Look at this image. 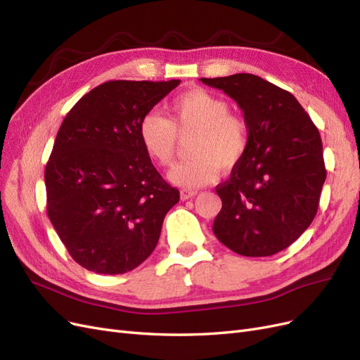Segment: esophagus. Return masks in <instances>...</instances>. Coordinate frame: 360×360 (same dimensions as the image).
Returning a JSON list of instances; mask_svg holds the SVG:
<instances>
[{
  "mask_svg": "<svg viewBox=\"0 0 360 360\" xmlns=\"http://www.w3.org/2000/svg\"><path fill=\"white\" fill-rule=\"evenodd\" d=\"M198 192L197 191H191V189H183L181 192H180V198L183 200V201H186V200H189V198H193L195 195H197Z\"/></svg>",
  "mask_w": 360,
  "mask_h": 360,
  "instance_id": "34e87169",
  "label": "esophagus"
}]
</instances>
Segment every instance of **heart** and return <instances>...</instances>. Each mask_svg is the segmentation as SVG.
Listing matches in <instances>:
<instances>
[{"instance_id": "b5f03b06", "label": "heart", "mask_w": 360, "mask_h": 360, "mask_svg": "<svg viewBox=\"0 0 360 360\" xmlns=\"http://www.w3.org/2000/svg\"><path fill=\"white\" fill-rule=\"evenodd\" d=\"M228 103L202 89L179 94L169 106V118L148 112L138 126L139 143L160 167H168L176 156L177 134L193 135L189 158L168 172L177 186L195 189L212 183L219 169L234 168L249 143L245 118L228 112Z\"/></svg>"}]
</instances>
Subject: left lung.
<instances>
[{"mask_svg": "<svg viewBox=\"0 0 360 360\" xmlns=\"http://www.w3.org/2000/svg\"><path fill=\"white\" fill-rule=\"evenodd\" d=\"M243 111L249 143L216 193L217 240L238 255L269 257L296 242L314 221L326 180L319 129L291 93L250 73L201 78Z\"/></svg>", "mask_w": 360, "mask_h": 360, "instance_id": "obj_1", "label": "left lung"}]
</instances>
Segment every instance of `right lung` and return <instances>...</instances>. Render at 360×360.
I'll return each mask as SVG.
<instances>
[{"instance_id":"right-lung-1","label":"right lung","mask_w":360,"mask_h":360,"mask_svg":"<svg viewBox=\"0 0 360 360\" xmlns=\"http://www.w3.org/2000/svg\"><path fill=\"white\" fill-rule=\"evenodd\" d=\"M179 84L108 81L63 120L45 169L46 212L84 269L126 274L155 250L180 192L153 167L138 126Z\"/></svg>"}]
</instances>
